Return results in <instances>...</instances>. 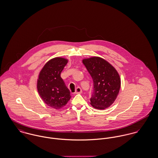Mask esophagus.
<instances>
[{"mask_svg": "<svg viewBox=\"0 0 158 158\" xmlns=\"http://www.w3.org/2000/svg\"><path fill=\"white\" fill-rule=\"evenodd\" d=\"M82 91V89L79 87V86H77L76 88V90H75V93L76 94H79V93H81Z\"/></svg>", "mask_w": 158, "mask_h": 158, "instance_id": "obj_1", "label": "esophagus"}]
</instances>
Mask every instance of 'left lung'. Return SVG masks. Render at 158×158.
<instances>
[{"instance_id": "1", "label": "left lung", "mask_w": 158, "mask_h": 158, "mask_svg": "<svg viewBox=\"0 0 158 158\" xmlns=\"http://www.w3.org/2000/svg\"><path fill=\"white\" fill-rule=\"evenodd\" d=\"M94 84L90 104L94 108L106 109L114 102L121 86L120 77L115 68L99 57L83 60Z\"/></svg>"}]
</instances>
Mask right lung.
Here are the masks:
<instances>
[{
    "mask_svg": "<svg viewBox=\"0 0 158 158\" xmlns=\"http://www.w3.org/2000/svg\"><path fill=\"white\" fill-rule=\"evenodd\" d=\"M67 62L62 58L52 59L45 64L38 76V93L44 103L54 109H61L71 98L70 91L61 77Z\"/></svg>",
    "mask_w": 158,
    "mask_h": 158,
    "instance_id": "right-lung-1",
    "label": "right lung"
}]
</instances>
